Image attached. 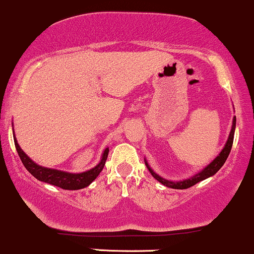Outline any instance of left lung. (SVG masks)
Listing matches in <instances>:
<instances>
[{
	"label": "left lung",
	"mask_w": 254,
	"mask_h": 254,
	"mask_svg": "<svg viewBox=\"0 0 254 254\" xmlns=\"http://www.w3.org/2000/svg\"><path fill=\"white\" fill-rule=\"evenodd\" d=\"M235 127H236V117H234V118H233V125H231V130H230V133H229V137H228L227 142H225L224 147H223L221 153H219V154L217 155V157L214 158L213 160L211 161V163L208 164L207 166H205V168L202 169L201 171H199L197 174H195L194 176L187 178V180L177 181V182H175V181H169V180H166V178L159 176L158 174H155V172L153 171V169L148 165V163H147L146 159H144V164H146L147 169L149 170L150 175H152V176L154 177L155 180L158 181V182H160L161 185H164L165 187H169V188H172V189L190 188V187H193L194 185H196V183H199L200 181H204V180H206V178L213 176V175L216 174V172L218 171V170L221 169L223 165H224L225 160H227L228 155H229V153L231 150V146H233L234 133H235Z\"/></svg>",
	"instance_id": "left-lung-1"
}]
</instances>
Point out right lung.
<instances>
[{
    "instance_id": "1",
    "label": "right lung",
    "mask_w": 254,
    "mask_h": 254,
    "mask_svg": "<svg viewBox=\"0 0 254 254\" xmlns=\"http://www.w3.org/2000/svg\"><path fill=\"white\" fill-rule=\"evenodd\" d=\"M14 144H15L16 152H18L19 157H20L21 163L24 164V166L26 168L27 171L32 175L33 177L37 178L38 181H42L44 183H49L52 186H57L59 188L67 189V190H78V189H83L85 187L90 185L93 181H95V178L99 176L100 172L104 169L106 160H107L108 152L110 148H105L104 153L101 155V160L99 161L96 166H94L93 169L88 170V171L80 172V174H72V172H66L61 171V170L57 169H49L44 168V166L38 165L36 164L32 159L27 154H25V152L20 148L18 141H16L15 135H14Z\"/></svg>"
}]
</instances>
